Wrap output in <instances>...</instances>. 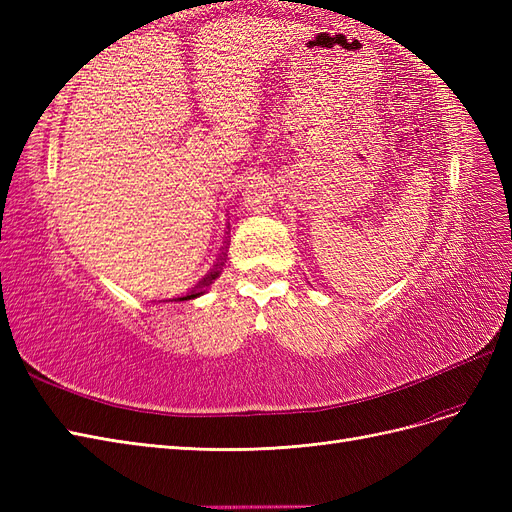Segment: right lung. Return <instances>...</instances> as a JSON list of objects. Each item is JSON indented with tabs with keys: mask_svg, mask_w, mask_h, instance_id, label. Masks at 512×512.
I'll return each instance as SVG.
<instances>
[{
	"mask_svg": "<svg viewBox=\"0 0 512 512\" xmlns=\"http://www.w3.org/2000/svg\"><path fill=\"white\" fill-rule=\"evenodd\" d=\"M224 252H226V245H224ZM224 252H222V256H220V262L218 265H215L213 269H211V273L209 275H205L203 280H200L194 288H192V292L190 294H185V297H179V299H173V301H190V299H196V297H200V294H205V290H207V286H211L213 284V280L215 277H220V273H222V267H224Z\"/></svg>",
	"mask_w": 512,
	"mask_h": 512,
	"instance_id": "add662e5",
	"label": "right lung"
}]
</instances>
